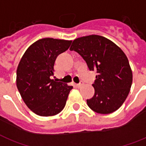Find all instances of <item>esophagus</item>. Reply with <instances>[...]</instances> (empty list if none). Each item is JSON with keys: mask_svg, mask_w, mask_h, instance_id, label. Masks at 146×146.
<instances>
[{"mask_svg": "<svg viewBox=\"0 0 146 146\" xmlns=\"http://www.w3.org/2000/svg\"><path fill=\"white\" fill-rule=\"evenodd\" d=\"M83 84H84V83H83V82H80V83H79V84H76V86L77 88H81V87L82 86Z\"/></svg>", "mask_w": 146, "mask_h": 146, "instance_id": "obj_1", "label": "esophagus"}]
</instances>
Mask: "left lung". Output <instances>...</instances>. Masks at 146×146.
<instances>
[{"instance_id": "obj_1", "label": "left lung", "mask_w": 146, "mask_h": 146, "mask_svg": "<svg viewBox=\"0 0 146 146\" xmlns=\"http://www.w3.org/2000/svg\"><path fill=\"white\" fill-rule=\"evenodd\" d=\"M70 50L78 52L89 70L97 73L93 84L94 95L87 100L89 108L101 114L118 110L128 96L133 80L124 52L111 40L97 35L75 39Z\"/></svg>"}]
</instances>
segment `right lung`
I'll list each match as a JSON object with an SVG mask.
<instances>
[{
	"instance_id": "obj_1",
	"label": "right lung",
	"mask_w": 146,
	"mask_h": 146,
	"mask_svg": "<svg viewBox=\"0 0 146 146\" xmlns=\"http://www.w3.org/2000/svg\"><path fill=\"white\" fill-rule=\"evenodd\" d=\"M72 41L45 38L26 50L18 64L16 85L22 100L35 114H58L66 105L73 86L50 79L57 56L69 48Z\"/></svg>"
}]
</instances>
